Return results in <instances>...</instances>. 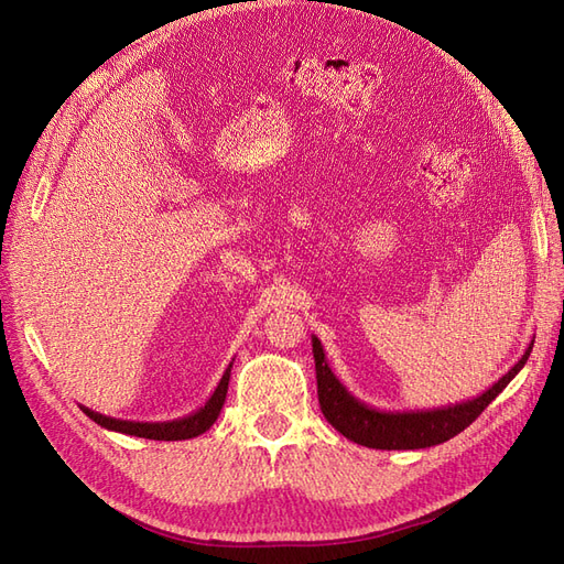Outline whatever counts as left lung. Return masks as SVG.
<instances>
[{
    "instance_id": "obj_1",
    "label": "left lung",
    "mask_w": 564,
    "mask_h": 564,
    "mask_svg": "<svg viewBox=\"0 0 564 564\" xmlns=\"http://www.w3.org/2000/svg\"><path fill=\"white\" fill-rule=\"evenodd\" d=\"M532 346L534 340L527 346L518 365L510 367L497 383L482 392V395L435 409L383 412V409H373L362 400H357L352 392L334 377L332 367L327 365V357H324L319 338L313 336L319 409L324 419H327L340 435L369 449H425L433 445H442V442H447L449 437L468 429V425L485 412L487 404L518 377V371L524 367L529 352H532Z\"/></svg>"
}]
</instances>
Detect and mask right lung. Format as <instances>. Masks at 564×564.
I'll list each match as a JSON object with an SVG mask.
<instances>
[{"label": "right lung", "instance_id": "add662e5", "mask_svg": "<svg viewBox=\"0 0 564 564\" xmlns=\"http://www.w3.org/2000/svg\"><path fill=\"white\" fill-rule=\"evenodd\" d=\"M230 369L232 362L228 365V369L224 371V377H220L216 390L212 392V398L204 402V406H199L197 412L187 414L183 419H174V421H158V423H143V421H124V419H112L106 414H98L89 406H82L79 409L84 414H87L91 421H96L100 429H108L115 433H124V435H135V437H145V440H191L202 435L204 431H209L214 421L218 419L220 409H224L226 402V392H228V381H230Z\"/></svg>", "mask_w": 564, "mask_h": 564}]
</instances>
